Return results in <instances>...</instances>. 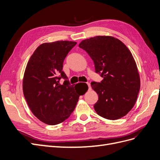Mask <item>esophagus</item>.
I'll return each instance as SVG.
<instances>
[{"label": "esophagus", "instance_id": "esophagus-1", "mask_svg": "<svg viewBox=\"0 0 160 160\" xmlns=\"http://www.w3.org/2000/svg\"><path fill=\"white\" fill-rule=\"evenodd\" d=\"M87 84H88V87H89V90L91 89V85H90V83H88Z\"/></svg>", "mask_w": 160, "mask_h": 160}]
</instances>
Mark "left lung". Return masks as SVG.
<instances>
[{
  "instance_id": "obj_1",
  "label": "left lung",
  "mask_w": 160,
  "mask_h": 160,
  "mask_svg": "<svg viewBox=\"0 0 160 160\" xmlns=\"http://www.w3.org/2000/svg\"><path fill=\"white\" fill-rule=\"evenodd\" d=\"M79 47L93 61L96 72L103 79L91 85L98 95L94 109L110 120L126 115L133 108L140 89L136 62L128 48L118 38L97 36L82 41Z\"/></svg>"
}]
</instances>
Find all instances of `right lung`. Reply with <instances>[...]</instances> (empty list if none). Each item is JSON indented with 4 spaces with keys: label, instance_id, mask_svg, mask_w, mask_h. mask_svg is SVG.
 I'll return each mask as SVG.
<instances>
[{
    "label": "right lung",
    "instance_id": "obj_1",
    "mask_svg": "<svg viewBox=\"0 0 160 160\" xmlns=\"http://www.w3.org/2000/svg\"><path fill=\"white\" fill-rule=\"evenodd\" d=\"M76 42L58 41L38 46L28 60L24 73L22 90L33 115L48 125L59 124L74 111L81 93L77 83L75 87L61 78L67 79L62 71L68 52Z\"/></svg>",
    "mask_w": 160,
    "mask_h": 160
}]
</instances>
